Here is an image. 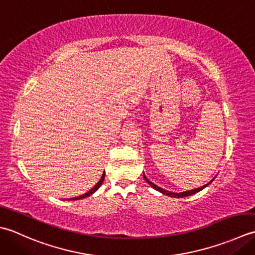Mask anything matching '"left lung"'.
I'll return each instance as SVG.
<instances>
[{
    "instance_id": "8db88e82",
    "label": "left lung",
    "mask_w": 255,
    "mask_h": 255,
    "mask_svg": "<svg viewBox=\"0 0 255 255\" xmlns=\"http://www.w3.org/2000/svg\"><path fill=\"white\" fill-rule=\"evenodd\" d=\"M143 176H144V179L147 181V183L153 187L154 189H156V190H158V191H160V193L162 194H164V195H167V196H169V197H175V198H183V197H187V196H190V195H194V194H196V193H198V191H200V190H202L205 188V187H207L208 185L209 184H207V185H205V186H202V187H200V188H197V189H193V190H188V191H184V193H179V194H175V193H171V191H167V190H165V189H163V188H160V187H158V186H156L155 184H153L152 181H149L147 178H146V176H145L144 174H143Z\"/></svg>"
}]
</instances>
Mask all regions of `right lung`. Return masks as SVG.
<instances>
[{
  "label": "right lung",
  "mask_w": 255,
  "mask_h": 255,
  "mask_svg": "<svg viewBox=\"0 0 255 255\" xmlns=\"http://www.w3.org/2000/svg\"><path fill=\"white\" fill-rule=\"evenodd\" d=\"M103 180H105V173H103V175H102V177H101V179L99 180V183L93 187L92 189H90L89 191H88V193H86L85 195H82V196H79V197H76V198H72V199H69V200H79V199H82V198H86V197H88V196H90V195H92L93 193H95V191H97V189L99 188V187L101 186V184L103 183Z\"/></svg>",
  "instance_id": "obj_1"
}]
</instances>
